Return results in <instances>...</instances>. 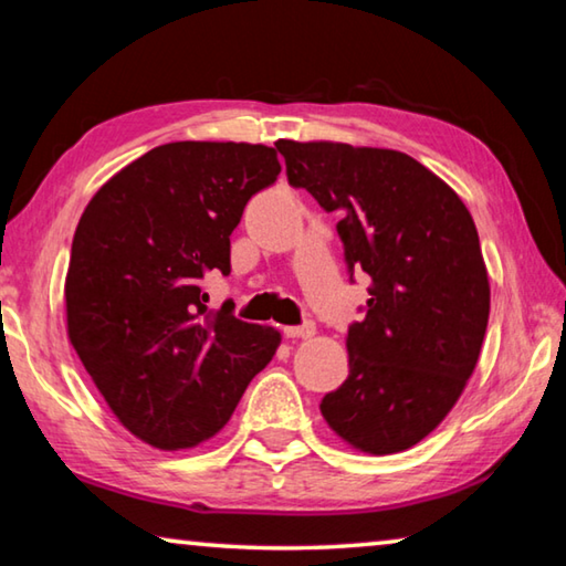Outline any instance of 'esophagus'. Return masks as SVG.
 <instances>
[{
  "label": "esophagus",
  "mask_w": 566,
  "mask_h": 566,
  "mask_svg": "<svg viewBox=\"0 0 566 566\" xmlns=\"http://www.w3.org/2000/svg\"><path fill=\"white\" fill-rule=\"evenodd\" d=\"M314 332H317L314 322H304V324H300V327H284V334L292 339H310V337H314Z\"/></svg>",
  "instance_id": "1"
}]
</instances>
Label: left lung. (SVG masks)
<instances>
[{
  "mask_svg": "<svg viewBox=\"0 0 566 566\" xmlns=\"http://www.w3.org/2000/svg\"><path fill=\"white\" fill-rule=\"evenodd\" d=\"M286 179L339 212L349 274L371 276L347 334L349 377L322 417L349 447L395 454L434 432L476 367L490 276L457 191L405 151L342 142H274Z\"/></svg>",
  "mask_w": 566,
  "mask_h": 566,
  "instance_id": "left-lung-1",
  "label": "left lung"
}]
</instances>
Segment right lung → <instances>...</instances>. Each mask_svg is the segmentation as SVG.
I'll list each match as a JSON object with an SVG mask.
<instances>
[{
	"label": "right lung",
	"mask_w": 566,
	"mask_h": 566,
	"mask_svg": "<svg viewBox=\"0 0 566 566\" xmlns=\"http://www.w3.org/2000/svg\"><path fill=\"white\" fill-rule=\"evenodd\" d=\"M276 151L171 142L117 171L76 224L64 282L66 334L124 427L157 449L222 429L280 332L209 312L205 280L229 274V234L274 185Z\"/></svg>",
	"instance_id": "add662e5"
}]
</instances>
